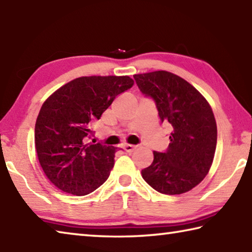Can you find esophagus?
<instances>
[{"mask_svg":"<svg viewBox=\"0 0 252 252\" xmlns=\"http://www.w3.org/2000/svg\"><path fill=\"white\" fill-rule=\"evenodd\" d=\"M137 148V146H135V145H126L125 147H124V149H125L126 153H133L135 149Z\"/></svg>","mask_w":252,"mask_h":252,"instance_id":"esophagus-1","label":"esophagus"}]
</instances>
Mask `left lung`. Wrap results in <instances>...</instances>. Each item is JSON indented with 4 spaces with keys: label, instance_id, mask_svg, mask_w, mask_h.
<instances>
[{
    "label": "left lung",
    "instance_id": "obj_1",
    "mask_svg": "<svg viewBox=\"0 0 252 252\" xmlns=\"http://www.w3.org/2000/svg\"><path fill=\"white\" fill-rule=\"evenodd\" d=\"M139 91L156 104L160 122L171 126L166 152H154L152 165L142 170L145 182L164 195H179L196 187L213 164L217 125L204 96L184 78L166 70L134 75Z\"/></svg>",
    "mask_w": 252,
    "mask_h": 252
}]
</instances>
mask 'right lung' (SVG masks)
<instances>
[{"instance_id":"1","label":"right lung","mask_w":252,"mask_h":252,"mask_svg":"<svg viewBox=\"0 0 252 252\" xmlns=\"http://www.w3.org/2000/svg\"><path fill=\"white\" fill-rule=\"evenodd\" d=\"M134 85L128 76H85L59 88L35 124V148L43 171L62 191L85 196L109 177L116 147L88 143L93 123Z\"/></svg>"}]
</instances>
